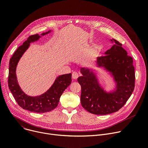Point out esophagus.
Segmentation results:
<instances>
[{"label":"esophagus","instance_id":"obj_1","mask_svg":"<svg viewBox=\"0 0 148 148\" xmlns=\"http://www.w3.org/2000/svg\"><path fill=\"white\" fill-rule=\"evenodd\" d=\"M78 76H79V75H78V73H77V72H73L72 73V78H73V79H77V78L78 77Z\"/></svg>","mask_w":148,"mask_h":148}]
</instances>
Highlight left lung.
I'll return each mask as SVG.
<instances>
[{
    "label": "left lung",
    "instance_id": "obj_1",
    "mask_svg": "<svg viewBox=\"0 0 148 148\" xmlns=\"http://www.w3.org/2000/svg\"><path fill=\"white\" fill-rule=\"evenodd\" d=\"M105 56L97 57L98 67L110 72L116 83V89L107 93L99 85L96 75L88 68H80L77 81L81 86L80 102L88 112L103 115L118 111L126 103L135 88V68L133 59L127 55L122 45L115 39Z\"/></svg>",
    "mask_w": 148,
    "mask_h": 148
}]
</instances>
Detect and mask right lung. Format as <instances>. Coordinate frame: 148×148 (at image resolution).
Here are the masks:
<instances>
[{
    "instance_id": "1",
    "label": "right lung",
    "mask_w": 148,
    "mask_h": 148,
    "mask_svg": "<svg viewBox=\"0 0 148 148\" xmlns=\"http://www.w3.org/2000/svg\"><path fill=\"white\" fill-rule=\"evenodd\" d=\"M51 31L43 33L41 35L44 36ZM40 38V36L38 34L30 36L14 52L9 61L8 86L15 101L22 108L33 112L45 113L57 107L62 94L71 84L72 74L59 76L52 86L40 96H30L22 90L16 75V66L21 58L29 47L30 43L37 41Z\"/></svg>"
}]
</instances>
